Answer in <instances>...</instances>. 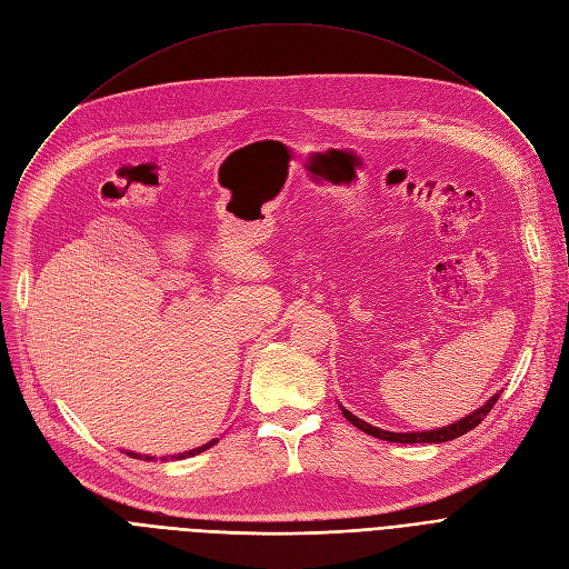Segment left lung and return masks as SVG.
I'll list each match as a JSON object with an SVG mask.
<instances>
[{
  "mask_svg": "<svg viewBox=\"0 0 569 569\" xmlns=\"http://www.w3.org/2000/svg\"><path fill=\"white\" fill-rule=\"evenodd\" d=\"M498 397H500V395H493L482 408H477L475 412L466 415L463 420H459V422H455V425H450V427H442V429H436V431H420V433H395V431H385V429L371 427L369 422L360 420V417L352 415V412L346 410L343 406H341V412H343V417H346V420H348L350 425H355L357 429H362L365 433H369V436H373V438H380V440L408 442V445H410V442H447V440H455V438L468 433L470 429H475L477 425H480V422L485 420V417L491 412V408L496 406Z\"/></svg>",
  "mask_w": 569,
  "mask_h": 569,
  "instance_id": "obj_1",
  "label": "left lung"
}]
</instances>
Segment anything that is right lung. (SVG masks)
I'll list each match as a JSON object with an SVG mask.
<instances>
[{
  "label": "right lung",
  "instance_id": "obj_1",
  "mask_svg": "<svg viewBox=\"0 0 569 569\" xmlns=\"http://www.w3.org/2000/svg\"><path fill=\"white\" fill-rule=\"evenodd\" d=\"M217 440H209L207 445H200V447H196V450H189V452H182V455H174V457H170V459H184V457H196V455H200V452H204V450H209V447H212ZM129 457H133V459H144V461H154V457H142V455H136V452H127ZM163 461H166V457H163Z\"/></svg>",
  "mask_w": 569,
  "mask_h": 569
}]
</instances>
